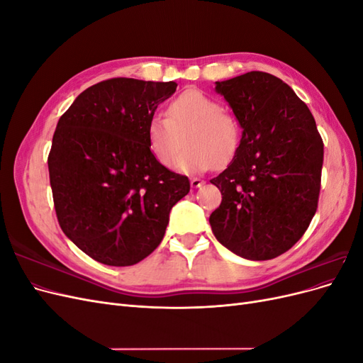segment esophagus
<instances>
[{
  "label": "esophagus",
  "instance_id": "34e87169",
  "mask_svg": "<svg viewBox=\"0 0 363 363\" xmlns=\"http://www.w3.org/2000/svg\"><path fill=\"white\" fill-rule=\"evenodd\" d=\"M203 184H204V180H201V179H196V177L191 179V186H192L194 189H196V188H201Z\"/></svg>",
  "mask_w": 363,
  "mask_h": 363
}]
</instances>
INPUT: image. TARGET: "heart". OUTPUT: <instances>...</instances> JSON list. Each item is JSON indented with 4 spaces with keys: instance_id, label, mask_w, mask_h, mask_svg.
<instances>
[{
    "instance_id": "obj_1",
    "label": "heart",
    "mask_w": 363,
    "mask_h": 363,
    "mask_svg": "<svg viewBox=\"0 0 363 363\" xmlns=\"http://www.w3.org/2000/svg\"><path fill=\"white\" fill-rule=\"evenodd\" d=\"M167 116H152L147 125L148 148L162 167H172L184 141L189 147L175 162L184 174L224 167L236 156L239 123L215 98L199 89L184 91L168 104Z\"/></svg>"
}]
</instances>
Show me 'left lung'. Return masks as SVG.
<instances>
[{"instance_id": "1", "label": "left lung", "mask_w": 363, "mask_h": 363, "mask_svg": "<svg viewBox=\"0 0 363 363\" xmlns=\"http://www.w3.org/2000/svg\"><path fill=\"white\" fill-rule=\"evenodd\" d=\"M242 128L236 156L212 179L223 201L208 223L235 255L269 260L309 227L321 189L324 144L315 119L291 87L251 71L216 82Z\"/></svg>"}]
</instances>
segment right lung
<instances>
[{
	"label": "right lung",
	"mask_w": 363,
	"mask_h": 363,
	"mask_svg": "<svg viewBox=\"0 0 363 363\" xmlns=\"http://www.w3.org/2000/svg\"><path fill=\"white\" fill-rule=\"evenodd\" d=\"M175 82L111 79L87 87L65 112L48 156L60 228L94 260L130 267L162 242L186 175L151 155L148 121Z\"/></svg>",
	"instance_id": "1"
}]
</instances>
